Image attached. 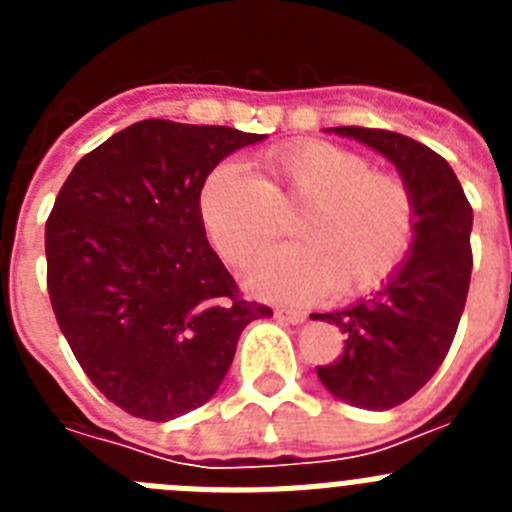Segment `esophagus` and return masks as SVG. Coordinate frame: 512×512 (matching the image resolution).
<instances>
[{
    "label": "esophagus",
    "mask_w": 512,
    "mask_h": 512,
    "mask_svg": "<svg viewBox=\"0 0 512 512\" xmlns=\"http://www.w3.org/2000/svg\"><path fill=\"white\" fill-rule=\"evenodd\" d=\"M277 318H279V320H284V323L297 325V323H302V320L307 318V312H302V310H292V307H282V310H277Z\"/></svg>",
    "instance_id": "esophagus-1"
}]
</instances>
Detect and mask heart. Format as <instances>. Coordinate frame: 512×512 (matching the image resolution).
I'll return each mask as SVG.
<instances>
[{
	"instance_id": "1",
	"label": "heart",
	"mask_w": 512,
	"mask_h": 512,
	"mask_svg": "<svg viewBox=\"0 0 512 512\" xmlns=\"http://www.w3.org/2000/svg\"><path fill=\"white\" fill-rule=\"evenodd\" d=\"M264 176L223 161L200 189V217L212 246L243 266L292 220L295 243L261 253L246 269L251 292L307 302L336 289L359 297L382 287L408 259L418 230L415 194L397 171L374 169L354 148L295 140L261 153Z\"/></svg>"
}]
</instances>
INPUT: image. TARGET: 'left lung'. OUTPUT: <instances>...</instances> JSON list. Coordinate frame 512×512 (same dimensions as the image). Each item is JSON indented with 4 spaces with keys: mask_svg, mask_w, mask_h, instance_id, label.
Returning a JSON list of instances; mask_svg holds the SVG:
<instances>
[{
    "mask_svg": "<svg viewBox=\"0 0 512 512\" xmlns=\"http://www.w3.org/2000/svg\"><path fill=\"white\" fill-rule=\"evenodd\" d=\"M387 156L413 187L418 230L413 253L377 295L312 315L343 333L336 361L315 366L338 400L390 410L415 395L443 364L467 305L472 277V205L459 179L428 146L377 128H336Z\"/></svg>",
    "mask_w": 512,
    "mask_h": 512,
    "instance_id": "obj_1",
    "label": "left lung"
}]
</instances>
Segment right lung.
Instances as JSON below:
<instances>
[{
    "label": "right lung",
    "mask_w": 512,
    "mask_h": 512,
    "mask_svg": "<svg viewBox=\"0 0 512 512\" xmlns=\"http://www.w3.org/2000/svg\"><path fill=\"white\" fill-rule=\"evenodd\" d=\"M261 138L140 120L81 158L58 192L45 223L58 328L94 387L135 418L205 405L243 328L271 315L243 300L200 217L207 174Z\"/></svg>",
    "instance_id": "1"
}]
</instances>
